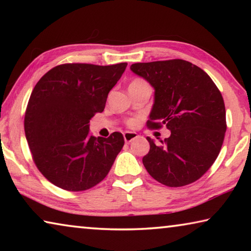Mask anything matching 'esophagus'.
Listing matches in <instances>:
<instances>
[{
  "label": "esophagus",
  "instance_id": "34e87169",
  "mask_svg": "<svg viewBox=\"0 0 251 251\" xmlns=\"http://www.w3.org/2000/svg\"><path fill=\"white\" fill-rule=\"evenodd\" d=\"M137 137H138V135L134 133V131H125L124 133V139L126 143H130L131 141H134V139Z\"/></svg>",
  "mask_w": 251,
  "mask_h": 251
}]
</instances>
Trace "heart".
<instances>
[{"label":"heart","mask_w":251,"mask_h":251,"mask_svg":"<svg viewBox=\"0 0 251 251\" xmlns=\"http://www.w3.org/2000/svg\"><path fill=\"white\" fill-rule=\"evenodd\" d=\"M139 82H143V80H141V79H136V80H134L133 83H139ZM128 125H129V126H134V125H135V122H134V121H129V122H128Z\"/></svg>","instance_id":"1"}]
</instances>
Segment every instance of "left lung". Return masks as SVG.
I'll return each mask as SVG.
<instances>
[{
    "label": "left lung",
    "mask_w": 251,
    "mask_h": 251,
    "mask_svg": "<svg viewBox=\"0 0 251 251\" xmlns=\"http://www.w3.org/2000/svg\"><path fill=\"white\" fill-rule=\"evenodd\" d=\"M130 70L155 90L148 127L165 125L171 130L163 145L146 137L151 146L143 157L146 171L169 187L196 181L218 157L227 129L217 86L201 67L184 59L135 63Z\"/></svg>",
    "instance_id": "obj_1"
}]
</instances>
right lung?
Wrapping results in <instances>:
<instances>
[{"instance_id": "add662e5", "label": "right lung", "mask_w": 251, "mask_h": 251, "mask_svg": "<svg viewBox=\"0 0 251 251\" xmlns=\"http://www.w3.org/2000/svg\"><path fill=\"white\" fill-rule=\"evenodd\" d=\"M126 66L58 65L34 87L25 113V136L34 163L55 186L82 192L100 182L112 168L124 137L115 131L96 138L90 134V121L103 112Z\"/></svg>"}]
</instances>
